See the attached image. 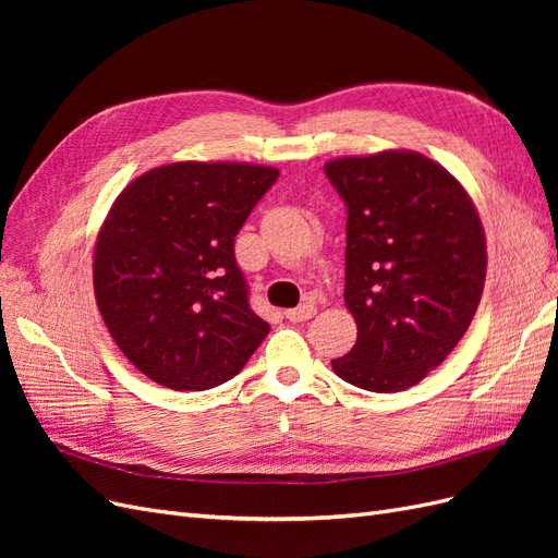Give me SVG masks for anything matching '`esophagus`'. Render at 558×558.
I'll return each instance as SVG.
<instances>
[{"instance_id": "esophagus-1", "label": "esophagus", "mask_w": 558, "mask_h": 558, "mask_svg": "<svg viewBox=\"0 0 558 558\" xmlns=\"http://www.w3.org/2000/svg\"><path fill=\"white\" fill-rule=\"evenodd\" d=\"M316 314V307L312 302H305V305H300L295 310H286V318L293 320V324H300V320H310Z\"/></svg>"}]
</instances>
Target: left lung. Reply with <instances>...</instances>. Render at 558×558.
<instances>
[{
    "label": "left lung",
    "instance_id": "1",
    "mask_svg": "<svg viewBox=\"0 0 558 558\" xmlns=\"http://www.w3.org/2000/svg\"><path fill=\"white\" fill-rule=\"evenodd\" d=\"M347 207L344 300L359 340L335 375L398 393L440 365L477 312L486 242L475 205L442 165L414 150L324 167Z\"/></svg>",
    "mask_w": 558,
    "mask_h": 558
}]
</instances>
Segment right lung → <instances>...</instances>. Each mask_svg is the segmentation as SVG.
I'll list each match as a JSON object with an SVG mask.
<instances>
[{
	"label": "right lung",
	"instance_id": "1",
	"mask_svg": "<svg viewBox=\"0 0 558 558\" xmlns=\"http://www.w3.org/2000/svg\"><path fill=\"white\" fill-rule=\"evenodd\" d=\"M277 179L260 165L172 162L113 202L95 246V298L148 379L207 391L238 375L267 337L234 238Z\"/></svg>",
	"mask_w": 558,
	"mask_h": 558
}]
</instances>
